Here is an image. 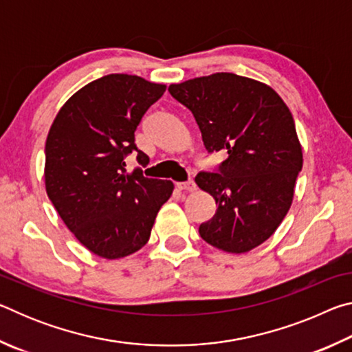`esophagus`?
Masks as SVG:
<instances>
[{
	"mask_svg": "<svg viewBox=\"0 0 352 352\" xmlns=\"http://www.w3.org/2000/svg\"><path fill=\"white\" fill-rule=\"evenodd\" d=\"M177 186L183 189V190H189V192H192L195 190V183L194 180H188V182H183V183H177Z\"/></svg>",
	"mask_w": 352,
	"mask_h": 352,
	"instance_id": "esophagus-1",
	"label": "esophagus"
}]
</instances>
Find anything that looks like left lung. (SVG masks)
<instances>
[{"label": "left lung", "mask_w": 352, "mask_h": 352, "mask_svg": "<svg viewBox=\"0 0 352 352\" xmlns=\"http://www.w3.org/2000/svg\"><path fill=\"white\" fill-rule=\"evenodd\" d=\"M169 93L194 115L208 153L228 155L195 177L217 205L201 239L247 253L275 233L294 199L302 152L292 113L269 85L233 73L172 83Z\"/></svg>", "instance_id": "obj_1"}]
</instances>
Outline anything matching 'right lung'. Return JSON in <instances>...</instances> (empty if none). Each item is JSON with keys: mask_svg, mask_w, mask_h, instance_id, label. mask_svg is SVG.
<instances>
[{"mask_svg": "<svg viewBox=\"0 0 352 352\" xmlns=\"http://www.w3.org/2000/svg\"><path fill=\"white\" fill-rule=\"evenodd\" d=\"M166 85L109 74L73 94L52 122L45 146L47 197L77 241L105 259L147 243L155 217L174 184L126 169V157L147 164L135 130ZM142 166V168H144Z\"/></svg>", "mask_w": 352, "mask_h": 352, "instance_id": "right-lung-1", "label": "right lung"}]
</instances>
